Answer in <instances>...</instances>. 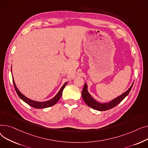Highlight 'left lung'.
I'll list each match as a JSON object with an SVG mask.
<instances>
[{"mask_svg": "<svg viewBox=\"0 0 148 148\" xmlns=\"http://www.w3.org/2000/svg\"><path fill=\"white\" fill-rule=\"evenodd\" d=\"M133 83L134 82L131 84V86L130 87V88L127 91L123 92L120 96L111 100L108 103H101L97 101H96L91 96V95L89 94L88 90V85L85 83L82 92V98L85 103H86L89 107L98 111H106L107 110H109L110 108H112L116 106L119 104L129 94L132 87L133 86Z\"/></svg>", "mask_w": 148, "mask_h": 148, "instance_id": "1", "label": "left lung"}]
</instances>
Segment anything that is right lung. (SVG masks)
<instances>
[{
  "mask_svg": "<svg viewBox=\"0 0 148 148\" xmlns=\"http://www.w3.org/2000/svg\"><path fill=\"white\" fill-rule=\"evenodd\" d=\"M11 71H12V70H11ZM12 81H13L15 90V91H16L18 96L20 98V99H22L23 101L27 103L30 106L34 108H47V107L53 106L54 104H56L58 103V101L59 100V99L60 98V97L62 96V92H63V90H64L65 86H66V84L68 83V82L65 83L62 86V87L59 90V92L55 95V97H54L52 99L48 100V101H44V102H39V101H34L32 99H30L28 98L27 97H26V96H25L23 94H21L20 91L17 88V87L16 86V84H15V83L13 77H12Z\"/></svg>",
  "mask_w": 148,
  "mask_h": 148,
  "instance_id": "1",
  "label": "right lung"
}]
</instances>
